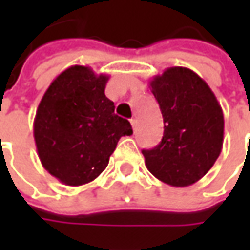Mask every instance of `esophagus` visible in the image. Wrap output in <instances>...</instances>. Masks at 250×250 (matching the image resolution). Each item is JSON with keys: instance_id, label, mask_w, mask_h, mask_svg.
<instances>
[{"instance_id": "34e87169", "label": "esophagus", "mask_w": 250, "mask_h": 250, "mask_svg": "<svg viewBox=\"0 0 250 250\" xmlns=\"http://www.w3.org/2000/svg\"><path fill=\"white\" fill-rule=\"evenodd\" d=\"M130 125H132V128H133V129H136V126H138V121L135 120V118H130Z\"/></svg>"}]
</instances>
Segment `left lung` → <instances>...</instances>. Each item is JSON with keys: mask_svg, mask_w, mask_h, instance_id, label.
Listing matches in <instances>:
<instances>
[{"mask_svg": "<svg viewBox=\"0 0 250 250\" xmlns=\"http://www.w3.org/2000/svg\"><path fill=\"white\" fill-rule=\"evenodd\" d=\"M149 83L163 114L164 135L154 149L142 150L146 167L164 184L189 187L206 175L221 153V105L208 84L188 68H167Z\"/></svg>", "mask_w": 250, "mask_h": 250, "instance_id": "1", "label": "left lung"}]
</instances>
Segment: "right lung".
<instances>
[{"instance_id":"add662e5","label":"right lung","mask_w":250,"mask_h":250,"mask_svg":"<svg viewBox=\"0 0 250 250\" xmlns=\"http://www.w3.org/2000/svg\"><path fill=\"white\" fill-rule=\"evenodd\" d=\"M108 75L83 65L61 72L40 101L33 124L43 167L69 187L89 184L110 161L121 136L132 135L129 121L114 114L105 97Z\"/></svg>"}]
</instances>
